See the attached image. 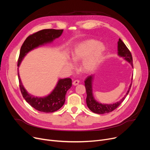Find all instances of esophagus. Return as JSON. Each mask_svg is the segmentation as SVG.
Listing matches in <instances>:
<instances>
[{
  "instance_id": "esophagus-1",
  "label": "esophagus",
  "mask_w": 150,
  "mask_h": 150,
  "mask_svg": "<svg viewBox=\"0 0 150 150\" xmlns=\"http://www.w3.org/2000/svg\"><path fill=\"white\" fill-rule=\"evenodd\" d=\"M79 83H80L79 80H75V81H73L72 84H74V86H76V85H78V84H79Z\"/></svg>"
}]
</instances>
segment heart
I'll return each mask as SVG.
<instances>
[{
  "mask_svg": "<svg viewBox=\"0 0 150 150\" xmlns=\"http://www.w3.org/2000/svg\"><path fill=\"white\" fill-rule=\"evenodd\" d=\"M104 48L102 45L97 44L93 40H87L81 42L72 54V59L75 62L83 61L81 69L84 73H90L94 71L100 62ZM68 66L74 69V64L69 62Z\"/></svg>",
  "mask_w": 150,
  "mask_h": 150,
  "instance_id": "heart-1",
  "label": "heart"
}]
</instances>
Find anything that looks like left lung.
<instances>
[{"label": "left lung", "mask_w": 150, "mask_h": 150, "mask_svg": "<svg viewBox=\"0 0 150 150\" xmlns=\"http://www.w3.org/2000/svg\"><path fill=\"white\" fill-rule=\"evenodd\" d=\"M118 54L119 56L122 57L125 59L126 61L131 64L132 67H133V61H132V57L131 53L130 52L129 49L126 46V45L124 43V42L119 38V41L118 42ZM94 75H90L88 76L85 81V88L86 90V104L89 109L92 111L93 112L97 114H104V113H108L113 111L116 108H118L120 104L125 99L126 97L129 94L130 89H131L132 82H132L131 84H130L129 89L127 91L126 95L122 97V99H121L119 102H117L113 104H102L96 101L93 94V81L94 79Z\"/></svg>", "instance_id": "8db88e82"}]
</instances>
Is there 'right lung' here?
I'll return each instance as SVG.
<instances>
[{"label": "right lung", "instance_id": "obj_1", "mask_svg": "<svg viewBox=\"0 0 150 150\" xmlns=\"http://www.w3.org/2000/svg\"><path fill=\"white\" fill-rule=\"evenodd\" d=\"M62 32L63 29H43L28 37L20 50L18 67L19 66L23 58L29 51L42 45L52 42L55 38L59 37L62 34ZM18 75L19 88L24 99L32 107L42 112L51 113L61 108L66 100L67 91L71 86V80L69 78L60 79L51 94L46 97H37L29 94L24 88L19 75L18 68Z\"/></svg>", "mask_w": 150, "mask_h": 150}]
</instances>
